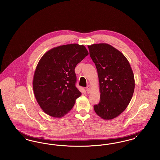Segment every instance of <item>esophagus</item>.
I'll return each instance as SVG.
<instances>
[{
  "instance_id": "esophagus-1",
  "label": "esophagus",
  "mask_w": 160,
  "mask_h": 160,
  "mask_svg": "<svg viewBox=\"0 0 160 160\" xmlns=\"http://www.w3.org/2000/svg\"><path fill=\"white\" fill-rule=\"evenodd\" d=\"M86 91H87L88 93H89L91 92V87L89 86H88L86 87Z\"/></svg>"
}]
</instances>
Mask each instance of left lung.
<instances>
[{
	"instance_id": "1",
	"label": "left lung",
	"mask_w": 160,
	"mask_h": 160,
	"mask_svg": "<svg viewBox=\"0 0 160 160\" xmlns=\"http://www.w3.org/2000/svg\"><path fill=\"white\" fill-rule=\"evenodd\" d=\"M99 80L100 100L95 113L103 119L118 117L129 104L135 88L129 62L123 54L106 43L88 46Z\"/></svg>"
}]
</instances>
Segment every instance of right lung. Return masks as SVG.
Masks as SVG:
<instances>
[{
  "mask_svg": "<svg viewBox=\"0 0 160 160\" xmlns=\"http://www.w3.org/2000/svg\"><path fill=\"white\" fill-rule=\"evenodd\" d=\"M89 54L83 45L58 46L39 61L33 78L38 104L46 114L62 118L72 109L82 93L76 87L77 65Z\"/></svg>",
  "mask_w": 160,
  "mask_h": 160,
  "instance_id": "1",
  "label": "right lung"
}]
</instances>
